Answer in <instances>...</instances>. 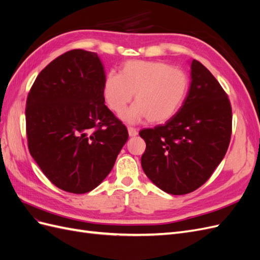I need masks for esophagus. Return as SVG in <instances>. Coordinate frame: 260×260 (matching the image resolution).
<instances>
[{"mask_svg": "<svg viewBox=\"0 0 260 260\" xmlns=\"http://www.w3.org/2000/svg\"><path fill=\"white\" fill-rule=\"evenodd\" d=\"M128 132L130 137H136L138 136V130L133 127H128Z\"/></svg>", "mask_w": 260, "mask_h": 260, "instance_id": "1", "label": "esophagus"}]
</instances>
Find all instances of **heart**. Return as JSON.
I'll return each instance as SVG.
<instances>
[{"instance_id":"b5f03b06","label":"heart","mask_w":260,"mask_h":260,"mask_svg":"<svg viewBox=\"0 0 260 260\" xmlns=\"http://www.w3.org/2000/svg\"><path fill=\"white\" fill-rule=\"evenodd\" d=\"M188 89L187 75L164 61L130 60L120 74L109 73L103 83V96L114 113H122L135 94V102L122 118L139 122L144 118L162 123L182 106Z\"/></svg>"}]
</instances>
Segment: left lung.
I'll return each mask as SVG.
<instances>
[{"mask_svg":"<svg viewBox=\"0 0 260 260\" xmlns=\"http://www.w3.org/2000/svg\"><path fill=\"white\" fill-rule=\"evenodd\" d=\"M232 108L222 86L199 60L191 62V84L178 113L140 131L145 143L143 171L172 195L195 191L210 178L229 147Z\"/></svg>","mask_w":260,"mask_h":260,"instance_id":"8db88e82","label":"left lung"}]
</instances>
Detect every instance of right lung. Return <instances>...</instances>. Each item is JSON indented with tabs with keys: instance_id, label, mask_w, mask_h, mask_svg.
I'll use <instances>...</instances> for the list:
<instances>
[{
	"instance_id": "1",
	"label": "right lung",
	"mask_w": 260,
	"mask_h": 260,
	"mask_svg": "<svg viewBox=\"0 0 260 260\" xmlns=\"http://www.w3.org/2000/svg\"><path fill=\"white\" fill-rule=\"evenodd\" d=\"M105 72L98 54L72 50L38 75L26 105L31 156L62 191L95 188L129 138L103 96Z\"/></svg>"
}]
</instances>
